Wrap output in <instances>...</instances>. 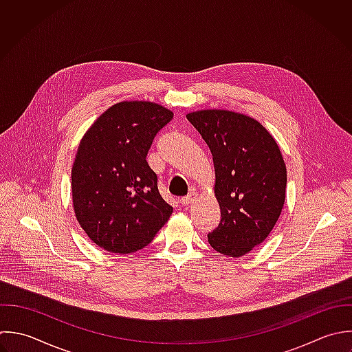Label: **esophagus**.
<instances>
[{
    "label": "esophagus",
    "mask_w": 352,
    "mask_h": 352,
    "mask_svg": "<svg viewBox=\"0 0 352 352\" xmlns=\"http://www.w3.org/2000/svg\"><path fill=\"white\" fill-rule=\"evenodd\" d=\"M196 197H197L196 190H190L188 196H185V197L181 199V204H182V206H189V204H192V203L196 200Z\"/></svg>",
    "instance_id": "esophagus-1"
}]
</instances>
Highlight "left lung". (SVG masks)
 I'll list each match as a JSON object with an SVG mask.
<instances>
[{"label": "left lung", "mask_w": 352, "mask_h": 352, "mask_svg": "<svg viewBox=\"0 0 352 352\" xmlns=\"http://www.w3.org/2000/svg\"><path fill=\"white\" fill-rule=\"evenodd\" d=\"M208 145L215 168L221 222L210 245L240 258L259 245L277 223L285 201L287 167L273 135L255 119L225 109L186 115Z\"/></svg>", "instance_id": "8db88e82"}]
</instances>
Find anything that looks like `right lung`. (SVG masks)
I'll use <instances>...</instances> for the list:
<instances>
[{
	"mask_svg": "<svg viewBox=\"0 0 352 352\" xmlns=\"http://www.w3.org/2000/svg\"><path fill=\"white\" fill-rule=\"evenodd\" d=\"M173 112L149 101H122L85 133L71 171L75 217L89 239L113 254L146 247L173 214L146 162Z\"/></svg>",
	"mask_w": 352,
	"mask_h": 352,
	"instance_id": "right-lung-1",
	"label": "right lung"
}]
</instances>
